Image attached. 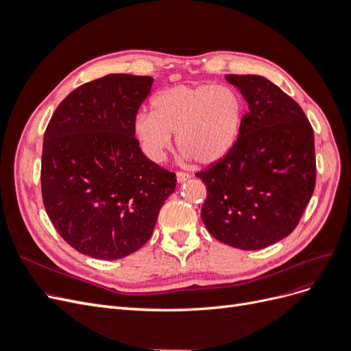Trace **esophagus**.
<instances>
[{"label":"esophagus","mask_w":351,"mask_h":351,"mask_svg":"<svg viewBox=\"0 0 351 351\" xmlns=\"http://www.w3.org/2000/svg\"><path fill=\"white\" fill-rule=\"evenodd\" d=\"M176 178H177V183H184L190 178V176L187 173H177Z\"/></svg>","instance_id":"obj_1"}]
</instances>
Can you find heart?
<instances>
[{"label":"heart","mask_w":351,"mask_h":351,"mask_svg":"<svg viewBox=\"0 0 351 351\" xmlns=\"http://www.w3.org/2000/svg\"><path fill=\"white\" fill-rule=\"evenodd\" d=\"M246 119L241 95L212 83L176 84L151 99V114L136 115L133 130L146 156L161 162L173 145L183 162L214 165L234 149Z\"/></svg>","instance_id":"heart-1"}]
</instances>
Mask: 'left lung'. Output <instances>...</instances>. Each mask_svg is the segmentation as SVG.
<instances>
[{
    "label": "left lung",
    "mask_w": 351,
    "mask_h": 351,
    "mask_svg": "<svg viewBox=\"0 0 351 351\" xmlns=\"http://www.w3.org/2000/svg\"><path fill=\"white\" fill-rule=\"evenodd\" d=\"M247 102L240 141L196 173L208 189L200 217L217 240L259 250L297 227L315 189L313 129L300 105L258 74H227Z\"/></svg>",
    "instance_id": "obj_1"
}]
</instances>
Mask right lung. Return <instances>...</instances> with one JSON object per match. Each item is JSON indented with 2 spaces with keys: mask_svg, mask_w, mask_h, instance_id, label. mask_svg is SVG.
I'll return each instance as SVG.
<instances>
[{
  "mask_svg": "<svg viewBox=\"0 0 351 351\" xmlns=\"http://www.w3.org/2000/svg\"><path fill=\"white\" fill-rule=\"evenodd\" d=\"M154 79L108 74L62 101L42 149V199L58 234L95 259L129 256L151 239L176 176L147 159L133 123Z\"/></svg>",
  "mask_w": 351,
  "mask_h": 351,
  "instance_id": "1",
  "label": "right lung"
}]
</instances>
